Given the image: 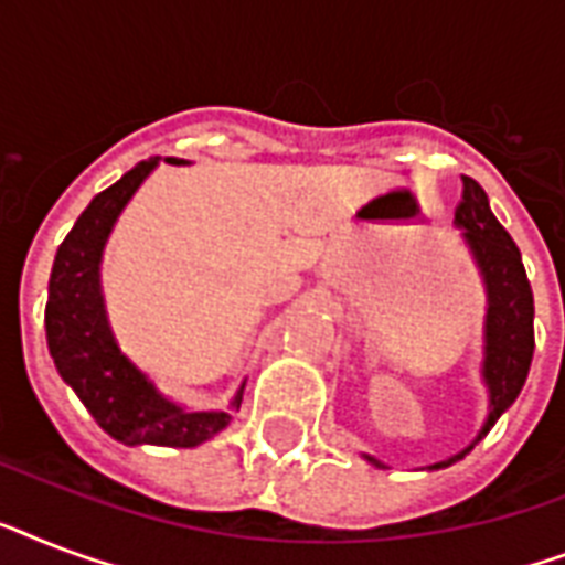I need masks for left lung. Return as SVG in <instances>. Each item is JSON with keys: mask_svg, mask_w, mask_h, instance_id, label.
<instances>
[{"mask_svg": "<svg viewBox=\"0 0 565 565\" xmlns=\"http://www.w3.org/2000/svg\"><path fill=\"white\" fill-rule=\"evenodd\" d=\"M455 225L463 231L466 246L483 275L487 287V319H483V384L490 390V416L483 422L478 439L499 422V416L516 402L525 386L531 358H534V292L527 281L519 246L504 225L490 211V199L475 179L463 175V199L457 204ZM475 439V443H478ZM472 443V446H475ZM466 446L460 455L448 457L430 469L457 463L472 451ZM372 466L384 469L375 457L363 455Z\"/></svg>", "mask_w": 565, "mask_h": 565, "instance_id": "obj_1", "label": "left lung"}]
</instances>
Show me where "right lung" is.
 Here are the masks:
<instances>
[{
	"label": "right lung",
	"instance_id": "1",
	"mask_svg": "<svg viewBox=\"0 0 565 565\" xmlns=\"http://www.w3.org/2000/svg\"><path fill=\"white\" fill-rule=\"evenodd\" d=\"M170 163H184L167 158ZM158 167V158L140 161L117 184L102 190L73 231L57 246L46 301V343L57 375L99 422V428L126 446L193 448L216 437L231 422L228 411H184L154 390V384L119 352L102 299L99 264L114 222ZM243 402V386L231 407Z\"/></svg>",
	"mask_w": 565,
	"mask_h": 565
}]
</instances>
